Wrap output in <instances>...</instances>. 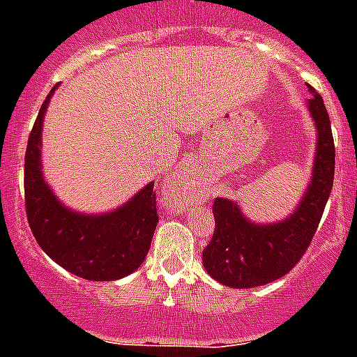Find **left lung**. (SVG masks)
I'll list each match as a JSON object with an SVG mask.
<instances>
[{"instance_id": "1", "label": "left lung", "mask_w": 357, "mask_h": 357, "mask_svg": "<svg viewBox=\"0 0 357 357\" xmlns=\"http://www.w3.org/2000/svg\"><path fill=\"white\" fill-rule=\"evenodd\" d=\"M309 112L318 130L311 184L295 213L279 223L257 225L243 216L238 204L216 198L214 234L202 261L213 279L230 288H255L284 277L311 245L334 181V139L327 109L309 85Z\"/></svg>"}]
</instances>
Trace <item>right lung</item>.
<instances>
[{"instance_id": "1", "label": "right lung", "mask_w": 357, "mask_h": 357, "mask_svg": "<svg viewBox=\"0 0 357 357\" xmlns=\"http://www.w3.org/2000/svg\"><path fill=\"white\" fill-rule=\"evenodd\" d=\"M50 91L28 137L24 155V206L31 234L46 254L68 272L87 280H116L143 264L159 214L153 184L119 209L80 214L56 200L40 169V134Z\"/></svg>"}]
</instances>
